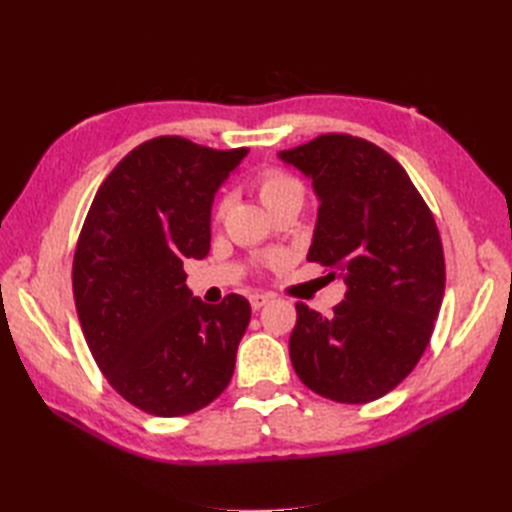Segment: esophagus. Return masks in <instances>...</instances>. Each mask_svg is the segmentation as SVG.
Returning a JSON list of instances; mask_svg holds the SVG:
<instances>
[{
	"label": "esophagus",
	"instance_id": "obj_1",
	"mask_svg": "<svg viewBox=\"0 0 512 512\" xmlns=\"http://www.w3.org/2000/svg\"><path fill=\"white\" fill-rule=\"evenodd\" d=\"M248 301H250V308L253 310H259V308H264L266 303L270 301V297L268 295H250L248 297Z\"/></svg>",
	"mask_w": 512,
	"mask_h": 512
}]
</instances>
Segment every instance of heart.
<instances>
[{
	"label": "heart",
	"mask_w": 512,
	"mask_h": 512,
	"mask_svg": "<svg viewBox=\"0 0 512 512\" xmlns=\"http://www.w3.org/2000/svg\"><path fill=\"white\" fill-rule=\"evenodd\" d=\"M253 187L259 195V200L270 211L273 206L277 204H284L290 200H299L303 202V184L288 173L286 169H279V167H266L262 169L255 176L253 180ZM222 213H224V202H220L213 209V222L217 224L222 220Z\"/></svg>",
	"instance_id": "heart-1"
}]
</instances>
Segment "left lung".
Wrapping results in <instances>:
<instances>
[{"mask_svg":"<svg viewBox=\"0 0 512 512\" xmlns=\"http://www.w3.org/2000/svg\"><path fill=\"white\" fill-rule=\"evenodd\" d=\"M279 158L310 176L321 200L308 262L347 286L330 317L297 303L292 367L323 398H383L418 365L442 306L433 213L400 162L365 138L321 134Z\"/></svg>","mask_w":512,"mask_h":512,"instance_id":"1","label":"left lung"}]
</instances>
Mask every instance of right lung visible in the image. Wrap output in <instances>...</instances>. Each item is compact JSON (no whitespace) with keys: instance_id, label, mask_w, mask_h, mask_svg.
<instances>
[{"instance_id":"obj_1","label":"right lung","mask_w":512,"mask_h":512,"mask_svg":"<svg viewBox=\"0 0 512 512\" xmlns=\"http://www.w3.org/2000/svg\"><path fill=\"white\" fill-rule=\"evenodd\" d=\"M246 154L145 140L85 215L72 262L81 330L107 383L151 416H187L231 383L250 303L193 299L182 262L209 253L213 195Z\"/></svg>"}]
</instances>
